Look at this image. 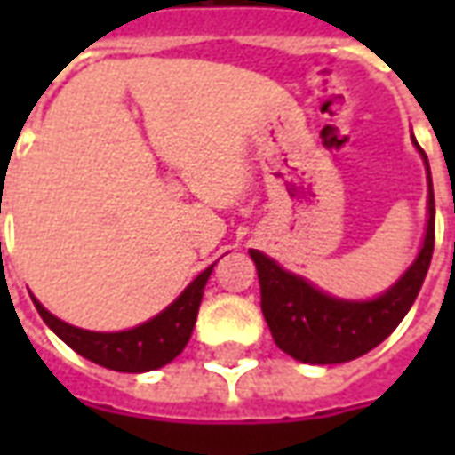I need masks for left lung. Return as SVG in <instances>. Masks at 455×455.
<instances>
[{
    "instance_id": "1",
    "label": "left lung",
    "mask_w": 455,
    "mask_h": 455,
    "mask_svg": "<svg viewBox=\"0 0 455 455\" xmlns=\"http://www.w3.org/2000/svg\"><path fill=\"white\" fill-rule=\"evenodd\" d=\"M427 168V231L414 263L400 280L372 299H343L315 287L251 248L260 283V309L280 351L309 365H334L361 358L397 329L419 295L434 253V185L427 153L411 136Z\"/></svg>"
}]
</instances>
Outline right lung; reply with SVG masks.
<instances>
[{"instance_id":"right-lung-1","label":"right lung","mask_w":455,"mask_h":455,"mask_svg":"<svg viewBox=\"0 0 455 455\" xmlns=\"http://www.w3.org/2000/svg\"><path fill=\"white\" fill-rule=\"evenodd\" d=\"M214 266L217 263L202 270L182 290V295L172 305L165 307L160 315L133 326V329H126V331H87V329L68 324L63 319L51 315L36 297L31 299L48 329L87 361L119 372L158 371L163 365H168L172 358H178L182 348L188 346L195 322H197L204 285H207Z\"/></svg>"}]
</instances>
